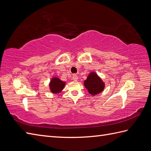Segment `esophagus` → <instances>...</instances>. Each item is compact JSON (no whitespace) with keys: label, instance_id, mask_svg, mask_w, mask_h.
Segmentation results:
<instances>
[{"label":"esophagus","instance_id":"1","mask_svg":"<svg viewBox=\"0 0 151 151\" xmlns=\"http://www.w3.org/2000/svg\"><path fill=\"white\" fill-rule=\"evenodd\" d=\"M78 76H77L76 75H73V80H74V81H77V80H78Z\"/></svg>","mask_w":151,"mask_h":151}]
</instances>
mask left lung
I'll return each mask as SVG.
<instances>
[{
    "label": "left lung",
    "instance_id": "8db88e82",
    "mask_svg": "<svg viewBox=\"0 0 151 151\" xmlns=\"http://www.w3.org/2000/svg\"><path fill=\"white\" fill-rule=\"evenodd\" d=\"M84 86L91 94L96 95L104 90L105 83L96 73L92 72L84 81Z\"/></svg>",
    "mask_w": 151,
    "mask_h": 151
}]
</instances>
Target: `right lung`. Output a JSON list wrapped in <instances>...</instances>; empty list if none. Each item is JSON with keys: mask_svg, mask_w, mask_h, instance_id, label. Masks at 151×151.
<instances>
[{"mask_svg": "<svg viewBox=\"0 0 151 151\" xmlns=\"http://www.w3.org/2000/svg\"><path fill=\"white\" fill-rule=\"evenodd\" d=\"M65 85V83L64 82H62L59 78H52L50 83V88L51 93L57 94L62 91Z\"/></svg>", "mask_w": 151, "mask_h": 151, "instance_id": "1", "label": "right lung"}]
</instances>
